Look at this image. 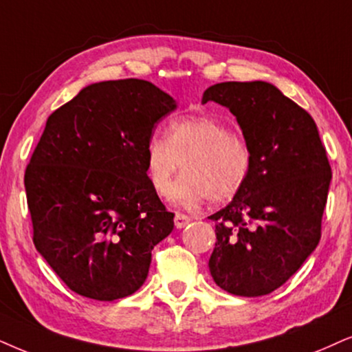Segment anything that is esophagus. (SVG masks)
Returning <instances> with one entry per match:
<instances>
[{
    "instance_id": "esophagus-1",
    "label": "esophagus",
    "mask_w": 352,
    "mask_h": 352,
    "mask_svg": "<svg viewBox=\"0 0 352 352\" xmlns=\"http://www.w3.org/2000/svg\"><path fill=\"white\" fill-rule=\"evenodd\" d=\"M191 219H190V216H186V214H182V212H177L175 214V217H173V224H175V228L177 229H184L186 224H188Z\"/></svg>"
}]
</instances>
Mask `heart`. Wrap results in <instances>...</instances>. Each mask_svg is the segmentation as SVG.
<instances>
[{
	"label": "heart",
	"mask_w": 352,
	"mask_h": 352,
	"mask_svg": "<svg viewBox=\"0 0 352 352\" xmlns=\"http://www.w3.org/2000/svg\"><path fill=\"white\" fill-rule=\"evenodd\" d=\"M144 161L155 193L166 197L170 191L175 204L197 206L208 198L229 201L243 188L252 170V151L243 138L219 120L185 115L167 124L166 136L149 138ZM180 165L186 173L173 187Z\"/></svg>",
	"instance_id": "1"
}]
</instances>
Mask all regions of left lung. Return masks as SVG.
Returning a JSON list of instances; mask_svg holds the SVG:
<instances>
[{
  "label": "left lung",
  "mask_w": 352,
  "mask_h": 352,
  "mask_svg": "<svg viewBox=\"0 0 352 352\" xmlns=\"http://www.w3.org/2000/svg\"><path fill=\"white\" fill-rule=\"evenodd\" d=\"M201 102L228 107L252 151L243 188L209 216L217 239L209 271L230 294L266 296L318 245L331 182L327 151L314 118L270 82H219Z\"/></svg>",
  "instance_id": "left-lung-1"
}]
</instances>
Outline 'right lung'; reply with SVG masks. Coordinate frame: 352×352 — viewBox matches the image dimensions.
I'll return each instance as SVG.
<instances>
[{"label":"right lung","mask_w":352,"mask_h":352,"mask_svg":"<svg viewBox=\"0 0 352 352\" xmlns=\"http://www.w3.org/2000/svg\"><path fill=\"white\" fill-rule=\"evenodd\" d=\"M175 100L144 79L84 87L47 120L24 185L34 245L79 296H131L173 229L148 180L144 148Z\"/></svg>","instance_id":"obj_1"}]
</instances>
